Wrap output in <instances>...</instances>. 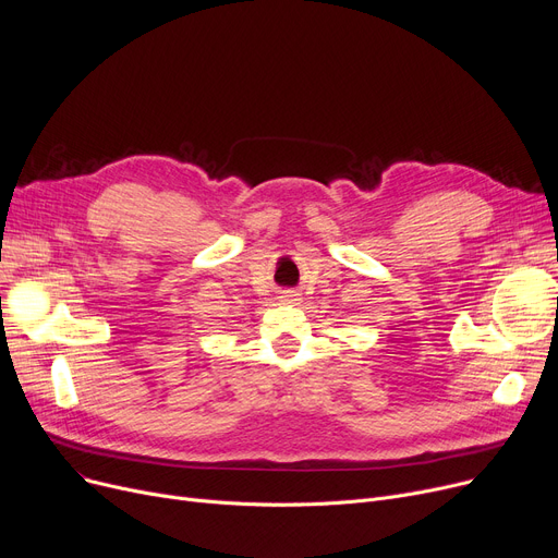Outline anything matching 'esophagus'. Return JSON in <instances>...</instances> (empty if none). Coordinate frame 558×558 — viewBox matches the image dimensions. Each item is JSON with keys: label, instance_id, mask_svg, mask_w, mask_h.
Here are the masks:
<instances>
[{"label": "esophagus", "instance_id": "esophagus-1", "mask_svg": "<svg viewBox=\"0 0 558 558\" xmlns=\"http://www.w3.org/2000/svg\"><path fill=\"white\" fill-rule=\"evenodd\" d=\"M280 299H282L284 303H291V301H299V294H296V291H291V289H284L282 294H280Z\"/></svg>", "mask_w": 558, "mask_h": 558}]
</instances>
